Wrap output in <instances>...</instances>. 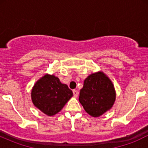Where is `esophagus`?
Here are the masks:
<instances>
[{"mask_svg":"<svg viewBox=\"0 0 148 148\" xmlns=\"http://www.w3.org/2000/svg\"><path fill=\"white\" fill-rule=\"evenodd\" d=\"M73 95L75 97H77L78 95H79V92H78L76 90H73Z\"/></svg>","mask_w":148,"mask_h":148,"instance_id":"obj_1","label":"esophagus"}]
</instances>
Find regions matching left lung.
Segmentation results:
<instances>
[{
	"mask_svg": "<svg viewBox=\"0 0 148 148\" xmlns=\"http://www.w3.org/2000/svg\"><path fill=\"white\" fill-rule=\"evenodd\" d=\"M115 99L114 86L103 72H97L85 79L79 100L88 114L99 117L109 110Z\"/></svg>",
	"mask_w": 148,
	"mask_h": 148,
	"instance_id": "obj_1",
	"label": "left lung"
}]
</instances>
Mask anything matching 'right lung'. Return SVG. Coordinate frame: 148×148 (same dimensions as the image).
I'll use <instances>...</instances> for the list:
<instances>
[{"mask_svg":"<svg viewBox=\"0 0 148 148\" xmlns=\"http://www.w3.org/2000/svg\"><path fill=\"white\" fill-rule=\"evenodd\" d=\"M72 95L67 85L61 84L54 75L48 74L37 81L31 92L34 105L49 116L58 113Z\"/></svg>","mask_w":148,"mask_h":148,"instance_id":"obj_1","label":"right lung"}]
</instances>
